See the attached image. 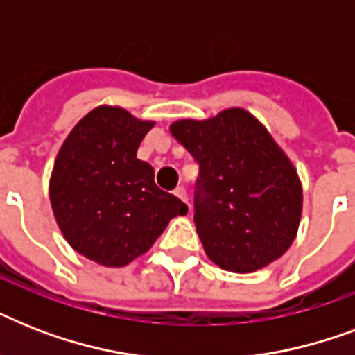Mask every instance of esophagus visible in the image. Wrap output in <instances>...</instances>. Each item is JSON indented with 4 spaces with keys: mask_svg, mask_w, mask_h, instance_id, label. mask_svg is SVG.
Here are the masks:
<instances>
[{
    "mask_svg": "<svg viewBox=\"0 0 355 355\" xmlns=\"http://www.w3.org/2000/svg\"><path fill=\"white\" fill-rule=\"evenodd\" d=\"M173 193L177 195L178 199L182 200V202H186V205H188V195H186V188H184V186H177V188H175V191H173ZM189 206V205H188Z\"/></svg>",
    "mask_w": 355,
    "mask_h": 355,
    "instance_id": "1",
    "label": "esophagus"
}]
</instances>
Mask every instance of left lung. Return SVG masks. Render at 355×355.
Listing matches in <instances>:
<instances>
[{
  "instance_id": "1",
  "label": "left lung",
  "mask_w": 355,
  "mask_h": 355,
  "mask_svg": "<svg viewBox=\"0 0 355 355\" xmlns=\"http://www.w3.org/2000/svg\"><path fill=\"white\" fill-rule=\"evenodd\" d=\"M169 130L199 164L193 221L208 258L232 272L280 258L297 234L302 188L263 125L228 108L206 121L180 119Z\"/></svg>"
}]
</instances>
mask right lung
Here are the masks:
<instances>
[{"instance_id":"right-lung-1","label":"right lung","mask_w":355,"mask_h":355,"mask_svg":"<svg viewBox=\"0 0 355 355\" xmlns=\"http://www.w3.org/2000/svg\"><path fill=\"white\" fill-rule=\"evenodd\" d=\"M153 121L118 107H97L69 132L53 167L49 199L64 237L79 254L123 267L147 252L188 206L155 184L136 158Z\"/></svg>"}]
</instances>
